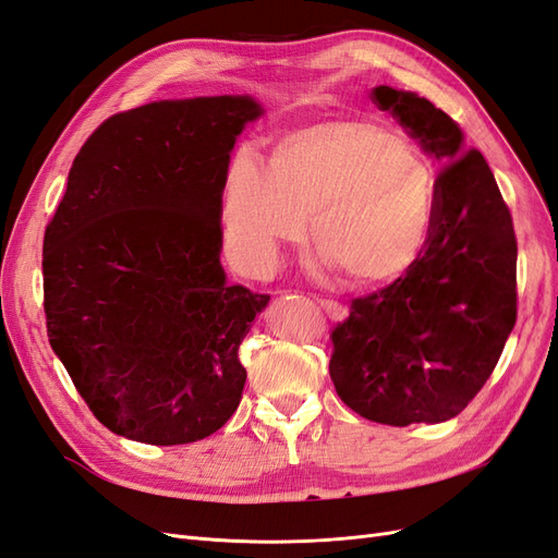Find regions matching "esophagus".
Here are the masks:
<instances>
[{"instance_id": "esophagus-1", "label": "esophagus", "mask_w": 558, "mask_h": 558, "mask_svg": "<svg viewBox=\"0 0 558 558\" xmlns=\"http://www.w3.org/2000/svg\"><path fill=\"white\" fill-rule=\"evenodd\" d=\"M318 305L324 307V312H326L330 318H335V320H344V318L349 316L347 307L340 305V302H335V300H318Z\"/></svg>"}]
</instances>
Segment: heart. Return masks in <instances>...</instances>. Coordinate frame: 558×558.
Segmentation results:
<instances>
[{"mask_svg": "<svg viewBox=\"0 0 558 558\" xmlns=\"http://www.w3.org/2000/svg\"><path fill=\"white\" fill-rule=\"evenodd\" d=\"M318 263L347 281H391L418 260L435 223V177L398 132L328 121L283 134L269 167L246 150L223 179L226 242L244 272L260 275L307 228Z\"/></svg>", "mask_w": 558, "mask_h": 558, "instance_id": "heart-1", "label": "heart"}]
</instances>
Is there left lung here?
<instances>
[{"mask_svg":"<svg viewBox=\"0 0 558 558\" xmlns=\"http://www.w3.org/2000/svg\"><path fill=\"white\" fill-rule=\"evenodd\" d=\"M391 113L442 165L435 223L418 260L356 298L332 330L330 379L356 414L386 426L442 424L492 377L517 320V238L480 150L426 97L377 86Z\"/></svg>","mask_w":558,"mask_h":558,"instance_id":"left-lung-1","label":"left lung"}]
</instances>
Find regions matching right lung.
Wrapping results in <instances>:
<instances>
[{"label":"right lung","mask_w":558,"mask_h":558,"mask_svg":"<svg viewBox=\"0 0 558 558\" xmlns=\"http://www.w3.org/2000/svg\"><path fill=\"white\" fill-rule=\"evenodd\" d=\"M263 107L248 95L160 99L83 144L44 234L48 342L99 424L172 447L242 400L240 344L269 295L221 265L223 179Z\"/></svg>","instance_id":"add662e5"}]
</instances>
